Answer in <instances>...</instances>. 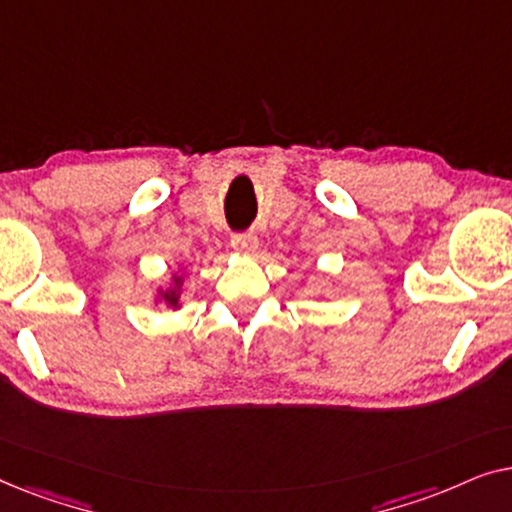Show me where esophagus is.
Instances as JSON below:
<instances>
[{
    "instance_id": "obj_1",
    "label": "esophagus",
    "mask_w": 512,
    "mask_h": 512,
    "mask_svg": "<svg viewBox=\"0 0 512 512\" xmlns=\"http://www.w3.org/2000/svg\"><path fill=\"white\" fill-rule=\"evenodd\" d=\"M230 244H233V249L237 251V254H254L256 251V237L254 235H233V240H230Z\"/></svg>"
}]
</instances>
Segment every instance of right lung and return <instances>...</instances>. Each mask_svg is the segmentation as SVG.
I'll list each match as a JSON object with an SVG mask.
<instances>
[{
    "instance_id": "add662e5",
    "label": "right lung",
    "mask_w": 512,
    "mask_h": 512,
    "mask_svg": "<svg viewBox=\"0 0 512 512\" xmlns=\"http://www.w3.org/2000/svg\"><path fill=\"white\" fill-rule=\"evenodd\" d=\"M181 289H184V270L177 268V272H172L165 284H160L158 289L153 291V303H163L167 310L177 312L181 310Z\"/></svg>"
}]
</instances>
